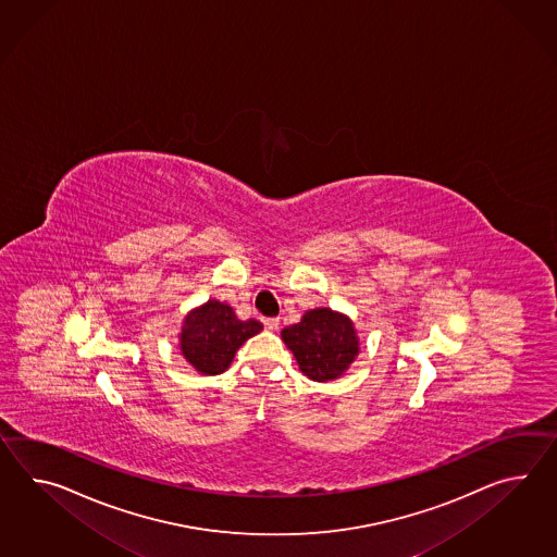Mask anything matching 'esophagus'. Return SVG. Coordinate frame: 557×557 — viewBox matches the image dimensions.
<instances>
[{
	"label": "esophagus",
	"mask_w": 557,
	"mask_h": 557,
	"mask_svg": "<svg viewBox=\"0 0 557 557\" xmlns=\"http://www.w3.org/2000/svg\"><path fill=\"white\" fill-rule=\"evenodd\" d=\"M263 326H265V330H270V332H275L280 327V320L277 318H265Z\"/></svg>",
	"instance_id": "obj_1"
}]
</instances>
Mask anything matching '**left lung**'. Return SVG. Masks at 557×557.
I'll return each mask as SVG.
<instances>
[{
  "label": "left lung",
  "mask_w": 557,
  "mask_h": 557,
  "mask_svg": "<svg viewBox=\"0 0 557 557\" xmlns=\"http://www.w3.org/2000/svg\"><path fill=\"white\" fill-rule=\"evenodd\" d=\"M282 338L299 370L315 382L339 379L360 352L352 320L330 308L304 313L301 322L282 330Z\"/></svg>",
  "instance_id": "8db88e82"
}]
</instances>
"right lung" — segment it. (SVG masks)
Segmentation results:
<instances>
[{"label": "right lung", "instance_id": "1", "mask_svg": "<svg viewBox=\"0 0 557 557\" xmlns=\"http://www.w3.org/2000/svg\"><path fill=\"white\" fill-rule=\"evenodd\" d=\"M263 330L258 320H239L233 308L209 299L190 310L178 334V348L190 367L201 374H221L230 368L233 356L245 339Z\"/></svg>", "mask_w": 557, "mask_h": 557}]
</instances>
